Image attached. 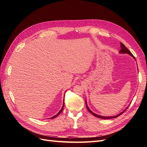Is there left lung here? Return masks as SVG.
Segmentation results:
<instances>
[{
	"mask_svg": "<svg viewBox=\"0 0 147 147\" xmlns=\"http://www.w3.org/2000/svg\"><path fill=\"white\" fill-rule=\"evenodd\" d=\"M121 50H120V51H119V53H127V54H129V55H130L132 57H134V58L136 59V58H135V57L133 56V55L132 54V53H131V51L128 50V49L125 47V45H124L123 43H122L121 42ZM85 103H86V108H87V110L89 111V112H90L92 115H94V116H95L96 117H97V118H101V119H110V118H117V117H119V115H121L122 113H123L124 112H125V111L126 110V109H127V108H126V109H125L124 110L123 112H122L121 113H120L119 114H118V115H115V116H113V117H103V116H100V115H97V114H96V113H93L92 111L89 109V107H88V105H87V104H86V102H85Z\"/></svg>",
	"mask_w": 147,
	"mask_h": 147,
	"instance_id": "1",
	"label": "left lung"
}]
</instances>
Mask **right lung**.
<instances>
[{"instance_id":"add662e5","label":"right lung","mask_w":147,"mask_h":147,"mask_svg":"<svg viewBox=\"0 0 147 147\" xmlns=\"http://www.w3.org/2000/svg\"><path fill=\"white\" fill-rule=\"evenodd\" d=\"M64 102H63V107H62V108H61V109L60 110V111H59V112H58V113H57L56 115H55V116L54 117H51V119H53V118H56V117H57V116H58V115L62 112H63V109H64Z\"/></svg>"}]
</instances>
